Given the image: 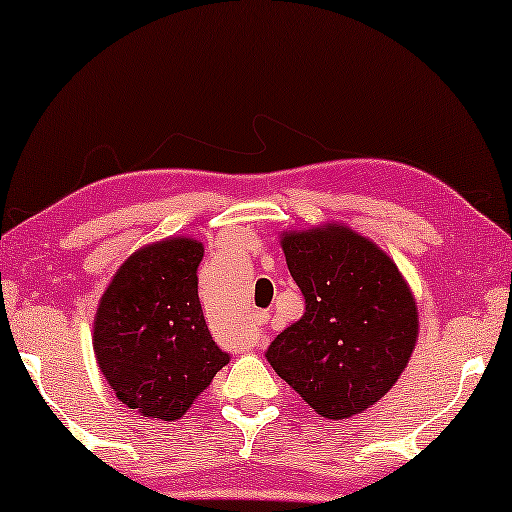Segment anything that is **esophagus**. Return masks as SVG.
<instances>
[{"label": "esophagus", "mask_w": 512, "mask_h": 512, "mask_svg": "<svg viewBox=\"0 0 512 512\" xmlns=\"http://www.w3.org/2000/svg\"><path fill=\"white\" fill-rule=\"evenodd\" d=\"M251 321H254V331L258 333V331H261V328L265 326V321H268V314H265V312H256L254 319H251Z\"/></svg>", "instance_id": "obj_1"}]
</instances>
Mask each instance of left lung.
<instances>
[{
    "label": "left lung",
    "instance_id": "1",
    "mask_svg": "<svg viewBox=\"0 0 512 512\" xmlns=\"http://www.w3.org/2000/svg\"><path fill=\"white\" fill-rule=\"evenodd\" d=\"M305 314L268 347L270 366L326 419H347L394 387L419 319L396 263L340 223L282 235Z\"/></svg>",
    "mask_w": 512,
    "mask_h": 512
}]
</instances>
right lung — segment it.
Returning a JSON list of instances; mask_svg holds the SVG:
<instances>
[{"instance_id":"obj_1","label":"right lung","mask_w":512,"mask_h":512,"mask_svg":"<svg viewBox=\"0 0 512 512\" xmlns=\"http://www.w3.org/2000/svg\"><path fill=\"white\" fill-rule=\"evenodd\" d=\"M202 256L193 237L146 244L118 268L97 305V366L118 401L144 417L179 419L230 361L200 307Z\"/></svg>"}]
</instances>
